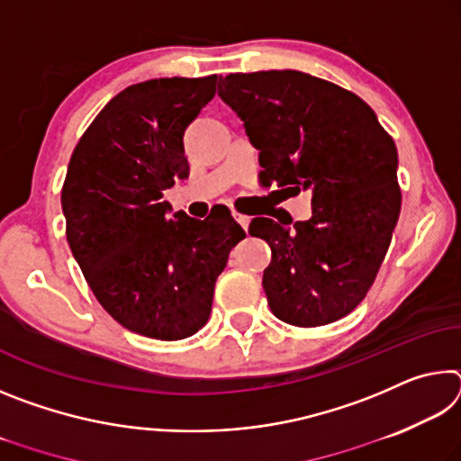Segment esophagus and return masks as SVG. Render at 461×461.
<instances>
[{"label": "esophagus", "instance_id": "1", "mask_svg": "<svg viewBox=\"0 0 461 461\" xmlns=\"http://www.w3.org/2000/svg\"><path fill=\"white\" fill-rule=\"evenodd\" d=\"M233 217H236V221L248 231V225H249V221H252V217L244 215V213H236V212H233Z\"/></svg>", "mask_w": 461, "mask_h": 461}]
</instances>
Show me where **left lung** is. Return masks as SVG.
<instances>
[{
    "label": "left lung",
    "mask_w": 461,
    "mask_h": 461,
    "mask_svg": "<svg viewBox=\"0 0 461 461\" xmlns=\"http://www.w3.org/2000/svg\"><path fill=\"white\" fill-rule=\"evenodd\" d=\"M217 93L260 150L262 183L313 193L307 221L249 223V236L272 249L262 278L272 313L296 327L352 313L399 221L394 140L356 93L301 71L231 73Z\"/></svg>",
    "instance_id": "1"
}]
</instances>
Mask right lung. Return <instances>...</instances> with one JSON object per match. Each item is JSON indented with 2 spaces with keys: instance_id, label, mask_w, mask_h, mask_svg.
<instances>
[{
  "instance_id": "obj_1",
  "label": "right lung",
  "mask_w": 461,
  "mask_h": 461,
  "mask_svg": "<svg viewBox=\"0 0 461 461\" xmlns=\"http://www.w3.org/2000/svg\"><path fill=\"white\" fill-rule=\"evenodd\" d=\"M217 75L150 79L118 93L77 142L60 203L67 240L93 294L115 321L176 341L212 313L215 280L246 238L230 209L207 220L162 193L189 176L183 134L215 95Z\"/></svg>"
}]
</instances>
